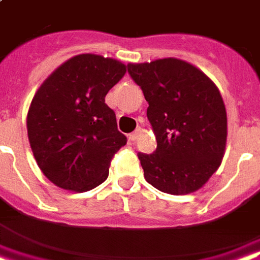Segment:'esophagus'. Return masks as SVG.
<instances>
[{
    "label": "esophagus",
    "mask_w": 260,
    "mask_h": 260,
    "mask_svg": "<svg viewBox=\"0 0 260 260\" xmlns=\"http://www.w3.org/2000/svg\"><path fill=\"white\" fill-rule=\"evenodd\" d=\"M140 134H141V128H137L136 132H133L132 134H128V140H130V141H136V140L140 137Z\"/></svg>",
    "instance_id": "34e87169"
}]
</instances>
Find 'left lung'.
Segmentation results:
<instances>
[{
    "label": "left lung",
    "instance_id": "left-lung-1",
    "mask_svg": "<svg viewBox=\"0 0 260 260\" xmlns=\"http://www.w3.org/2000/svg\"><path fill=\"white\" fill-rule=\"evenodd\" d=\"M148 101L156 151L140 153L146 182L170 194L203 188L223 159L228 116L219 89L193 64L175 57L128 63Z\"/></svg>",
    "mask_w": 260,
    "mask_h": 260
}]
</instances>
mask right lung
Here are the masks:
<instances>
[{"instance_id":"right-lung-1","label":"right lung","mask_w":260,"mask_h":260,"mask_svg":"<svg viewBox=\"0 0 260 260\" xmlns=\"http://www.w3.org/2000/svg\"><path fill=\"white\" fill-rule=\"evenodd\" d=\"M126 66L100 54L68 58L35 91L27 134L37 165L56 186L86 192L108 178L109 165L126 145L105 95Z\"/></svg>"}]
</instances>
